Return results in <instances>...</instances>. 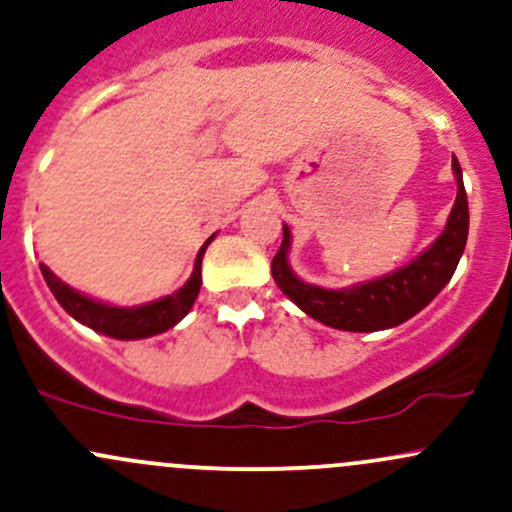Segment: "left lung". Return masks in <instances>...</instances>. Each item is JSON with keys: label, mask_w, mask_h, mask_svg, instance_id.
Returning a JSON list of instances; mask_svg holds the SVG:
<instances>
[{"label": "left lung", "mask_w": 512, "mask_h": 512, "mask_svg": "<svg viewBox=\"0 0 512 512\" xmlns=\"http://www.w3.org/2000/svg\"><path fill=\"white\" fill-rule=\"evenodd\" d=\"M456 178V200L449 212L447 227L434 239L430 249L412 258L408 266L376 280L327 290L300 280L288 263L290 229L283 227V244L273 256L271 273L278 288L312 320L344 332H378L398 327L415 317L422 307L437 298L439 290L454 276L469 236V202L459 161H452Z\"/></svg>", "instance_id": "1"}]
</instances>
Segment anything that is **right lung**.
<instances>
[{"label": "right lung", "instance_id": "obj_1", "mask_svg": "<svg viewBox=\"0 0 512 512\" xmlns=\"http://www.w3.org/2000/svg\"><path fill=\"white\" fill-rule=\"evenodd\" d=\"M212 239L214 234L202 244L200 254L195 258L192 276L183 288L175 290L173 295H166V298H158L136 307L107 305V302H100L90 298V295L78 293V290L70 288L68 283H63L46 263H41V273L43 278H46L51 293L56 295V300L60 302V307H63L70 317H75L80 324H85V327L95 329V332L112 339H146L153 337V334L168 332L170 327H175V324L190 312L192 302H195L202 285V256H205V249L210 246Z\"/></svg>", "mask_w": 512, "mask_h": 512}]
</instances>
